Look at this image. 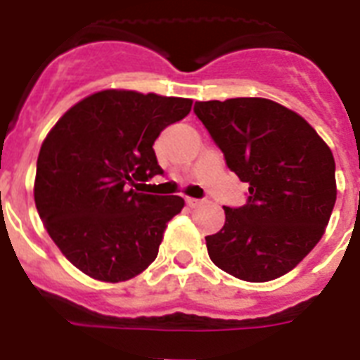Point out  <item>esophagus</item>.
Listing matches in <instances>:
<instances>
[{"label": "esophagus", "mask_w": 360, "mask_h": 360, "mask_svg": "<svg viewBox=\"0 0 360 360\" xmlns=\"http://www.w3.org/2000/svg\"><path fill=\"white\" fill-rule=\"evenodd\" d=\"M200 203H203L202 200H196V198H186V205H188V207H198Z\"/></svg>", "instance_id": "obj_1"}]
</instances>
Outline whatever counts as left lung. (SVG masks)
<instances>
[{"label":"left lung","instance_id":"obj_1","mask_svg":"<svg viewBox=\"0 0 360 360\" xmlns=\"http://www.w3.org/2000/svg\"><path fill=\"white\" fill-rule=\"evenodd\" d=\"M226 164L243 183V207L205 237L211 262L236 278L269 282L318 245L336 202L335 157L293 110L257 97L194 104Z\"/></svg>","mask_w":360,"mask_h":360}]
</instances>
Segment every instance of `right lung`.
Returning <instances> with one entry per match:
<instances>
[{
    "instance_id": "right-lung-1",
    "label": "right lung",
    "mask_w": 360,
    "mask_h": 360,
    "mask_svg": "<svg viewBox=\"0 0 360 360\" xmlns=\"http://www.w3.org/2000/svg\"><path fill=\"white\" fill-rule=\"evenodd\" d=\"M191 98L104 89L53 124L37 158L35 205L48 236L82 273L124 282L146 271L185 200L143 194L162 174L153 143Z\"/></svg>"
}]
</instances>
